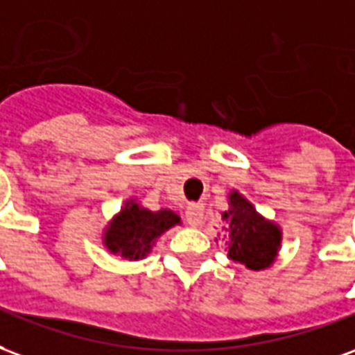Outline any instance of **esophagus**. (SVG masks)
Masks as SVG:
<instances>
[{
	"instance_id": "esophagus-1",
	"label": "esophagus",
	"mask_w": 355,
	"mask_h": 355,
	"mask_svg": "<svg viewBox=\"0 0 355 355\" xmlns=\"http://www.w3.org/2000/svg\"><path fill=\"white\" fill-rule=\"evenodd\" d=\"M185 216H187L189 225H193V227H198V225L202 223L204 206L200 202H191L187 206V211H185Z\"/></svg>"
}]
</instances>
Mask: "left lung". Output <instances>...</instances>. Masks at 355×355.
Returning a JSON list of instances; mask_svg holds the SVG:
<instances>
[{"instance_id":"8db88e82","label":"left lung","mask_w":355,"mask_h":355,"mask_svg":"<svg viewBox=\"0 0 355 355\" xmlns=\"http://www.w3.org/2000/svg\"><path fill=\"white\" fill-rule=\"evenodd\" d=\"M229 204L231 209L223 214V219L229 221L231 229L229 257L245 265L250 270H261L272 265L282 242L280 229L261 217L236 191L229 196Z\"/></svg>"}]
</instances>
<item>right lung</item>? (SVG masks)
Returning a JSON list of instances; mask_svg holds the SVG:
<instances>
[{
	"instance_id": "right-lung-1",
	"label": "right lung",
	"mask_w": 355,
	"mask_h": 355,
	"mask_svg": "<svg viewBox=\"0 0 355 355\" xmlns=\"http://www.w3.org/2000/svg\"><path fill=\"white\" fill-rule=\"evenodd\" d=\"M178 223L180 216L172 209L151 211L130 200L110 223L103 242L111 253H119L124 259H144L151 252L155 240Z\"/></svg>"
}]
</instances>
